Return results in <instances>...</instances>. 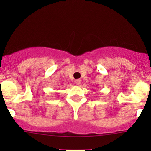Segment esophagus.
I'll return each instance as SVG.
<instances>
[{
    "instance_id": "esophagus-1",
    "label": "esophagus",
    "mask_w": 151,
    "mask_h": 151,
    "mask_svg": "<svg viewBox=\"0 0 151 151\" xmlns=\"http://www.w3.org/2000/svg\"><path fill=\"white\" fill-rule=\"evenodd\" d=\"M75 83H76V84H77V85H80V83H81V80H75Z\"/></svg>"
}]
</instances>
